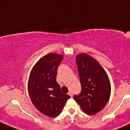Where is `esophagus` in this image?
<instances>
[{
    "mask_svg": "<svg viewBox=\"0 0 130 130\" xmlns=\"http://www.w3.org/2000/svg\"><path fill=\"white\" fill-rule=\"evenodd\" d=\"M68 94H69V95L71 96V97H72V96H73V93H72V91H69V92L68 93Z\"/></svg>",
    "mask_w": 130,
    "mask_h": 130,
    "instance_id": "1",
    "label": "esophagus"
}]
</instances>
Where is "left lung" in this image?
<instances>
[{
    "instance_id": "1",
    "label": "left lung",
    "mask_w": 130,
    "mask_h": 130,
    "mask_svg": "<svg viewBox=\"0 0 130 130\" xmlns=\"http://www.w3.org/2000/svg\"><path fill=\"white\" fill-rule=\"evenodd\" d=\"M76 61L82 91L73 98L85 113L95 115L105 107L110 99V79L100 63L89 55L78 54Z\"/></svg>"
}]
</instances>
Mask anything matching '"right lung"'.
Segmentation results:
<instances>
[{
    "label": "right lung",
    "mask_w": 130,
    "mask_h": 130,
    "mask_svg": "<svg viewBox=\"0 0 130 130\" xmlns=\"http://www.w3.org/2000/svg\"><path fill=\"white\" fill-rule=\"evenodd\" d=\"M63 57L62 55L52 53L42 57L32 68L28 78V94L33 105L52 118L60 114L70 98L61 92L56 80L57 69Z\"/></svg>",
    "instance_id": "add662e5"
}]
</instances>
